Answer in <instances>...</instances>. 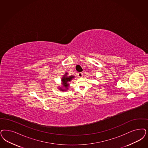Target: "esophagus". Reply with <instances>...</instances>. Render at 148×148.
<instances>
[{"instance_id": "obj_1", "label": "esophagus", "mask_w": 148, "mask_h": 148, "mask_svg": "<svg viewBox=\"0 0 148 148\" xmlns=\"http://www.w3.org/2000/svg\"><path fill=\"white\" fill-rule=\"evenodd\" d=\"M77 76H78V77H82V76H83V74H82V72L78 73H77Z\"/></svg>"}]
</instances>
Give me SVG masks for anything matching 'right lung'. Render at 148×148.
I'll return each instance as SVG.
<instances>
[{
	"instance_id": "add662e5",
	"label": "right lung",
	"mask_w": 148,
	"mask_h": 148,
	"mask_svg": "<svg viewBox=\"0 0 148 148\" xmlns=\"http://www.w3.org/2000/svg\"><path fill=\"white\" fill-rule=\"evenodd\" d=\"M74 77H75L74 75L68 76V73H65V74L62 77V85L58 87L59 90L61 91H66L68 90V87H69V82H71L72 79Z\"/></svg>"
}]
</instances>
